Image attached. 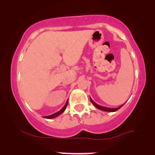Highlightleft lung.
Instances as JSON below:
<instances>
[{
	"mask_svg": "<svg viewBox=\"0 0 155 155\" xmlns=\"http://www.w3.org/2000/svg\"><path fill=\"white\" fill-rule=\"evenodd\" d=\"M90 100H91V103H92L93 105H94V106L97 108V109H101V110L105 111V112H116V111H117L118 109H120V108H121L122 106L124 105H122L121 106H120V107H117V108H107V107H104V106H101V105H98V104L95 103V102H94L91 98H90Z\"/></svg>",
	"mask_w": 155,
	"mask_h": 155,
	"instance_id": "1",
	"label": "left lung"
}]
</instances>
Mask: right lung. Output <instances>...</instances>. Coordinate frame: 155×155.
Wrapping results in <instances>:
<instances>
[{"label":"right lung","mask_w":155,"mask_h":155,"mask_svg":"<svg viewBox=\"0 0 155 155\" xmlns=\"http://www.w3.org/2000/svg\"><path fill=\"white\" fill-rule=\"evenodd\" d=\"M68 101L67 102H66L65 105H64V107L62 108V109H61L60 111H58L57 113H53V114L50 115V116H44V118L46 119H53V118H55V117H57V116H60L61 114H62L64 112V110L66 109V108H67V105H68Z\"/></svg>","instance_id":"add662e5"}]
</instances>
